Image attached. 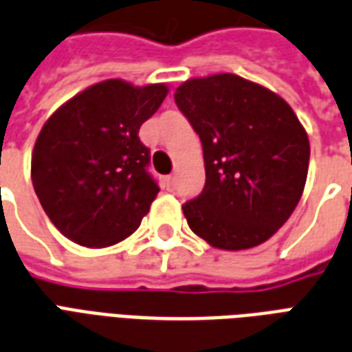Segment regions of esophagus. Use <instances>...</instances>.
Here are the masks:
<instances>
[{"label": "esophagus", "mask_w": 352, "mask_h": 352, "mask_svg": "<svg viewBox=\"0 0 352 352\" xmlns=\"http://www.w3.org/2000/svg\"><path fill=\"white\" fill-rule=\"evenodd\" d=\"M166 182H168V186L174 187L176 186V176H168V178H166Z\"/></svg>", "instance_id": "obj_1"}]
</instances>
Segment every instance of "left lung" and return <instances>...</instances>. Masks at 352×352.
<instances>
[{
    "label": "left lung",
    "mask_w": 352,
    "mask_h": 352,
    "mask_svg": "<svg viewBox=\"0 0 352 352\" xmlns=\"http://www.w3.org/2000/svg\"><path fill=\"white\" fill-rule=\"evenodd\" d=\"M174 101L199 135L206 184L182 210L195 234L217 250L266 242L298 204L309 140L287 102L225 73L184 82Z\"/></svg>",
    "instance_id": "obj_1"
}]
</instances>
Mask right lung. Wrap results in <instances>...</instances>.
<instances>
[{"label":"right lung","mask_w":352,"mask_h":352,"mask_svg":"<svg viewBox=\"0 0 352 352\" xmlns=\"http://www.w3.org/2000/svg\"><path fill=\"white\" fill-rule=\"evenodd\" d=\"M165 84L104 80L48 118L32 157L33 189L61 234L107 248L138 229L159 193L138 131L166 97Z\"/></svg>","instance_id":"add662e5"}]
</instances>
